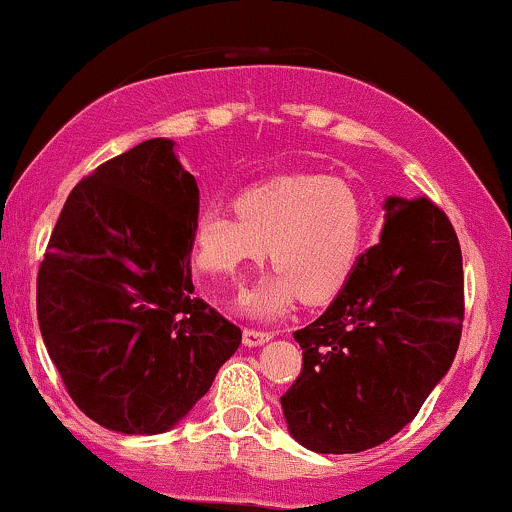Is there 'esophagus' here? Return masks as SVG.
<instances>
[{
    "instance_id": "obj_1",
    "label": "esophagus",
    "mask_w": 512,
    "mask_h": 512,
    "mask_svg": "<svg viewBox=\"0 0 512 512\" xmlns=\"http://www.w3.org/2000/svg\"><path fill=\"white\" fill-rule=\"evenodd\" d=\"M274 334L272 332H264V330H243V344L245 346H260L264 342H269Z\"/></svg>"
}]
</instances>
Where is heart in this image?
I'll use <instances>...</instances> for the list:
<instances>
[{
    "instance_id": "b5f03b06",
    "label": "heart",
    "mask_w": 512,
    "mask_h": 512,
    "mask_svg": "<svg viewBox=\"0 0 512 512\" xmlns=\"http://www.w3.org/2000/svg\"><path fill=\"white\" fill-rule=\"evenodd\" d=\"M236 214L204 209L197 216L195 262L199 272L233 279L269 245L276 269L240 301L252 317L281 315L301 293L327 301L354 272L366 211L342 178L303 173L262 182L236 199Z\"/></svg>"
}]
</instances>
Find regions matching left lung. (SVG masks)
<instances>
[{
    "label": "left lung",
    "mask_w": 512,
    "mask_h": 512,
    "mask_svg": "<svg viewBox=\"0 0 512 512\" xmlns=\"http://www.w3.org/2000/svg\"><path fill=\"white\" fill-rule=\"evenodd\" d=\"M380 243L315 322L293 332L298 380L281 397L289 433L325 455L363 452L419 414L455 361L464 320L457 233L431 199H385Z\"/></svg>",
    "instance_id": "1"
}]
</instances>
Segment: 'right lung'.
Instances as JSON below:
<instances>
[{
  "label": "right lung",
  "mask_w": 512,
  "mask_h": 512,
  "mask_svg": "<svg viewBox=\"0 0 512 512\" xmlns=\"http://www.w3.org/2000/svg\"><path fill=\"white\" fill-rule=\"evenodd\" d=\"M170 139L110 158L69 192L38 269V325L69 397L127 436L173 428L243 339L195 296L197 180Z\"/></svg>",
  "instance_id": "1"
}]
</instances>
